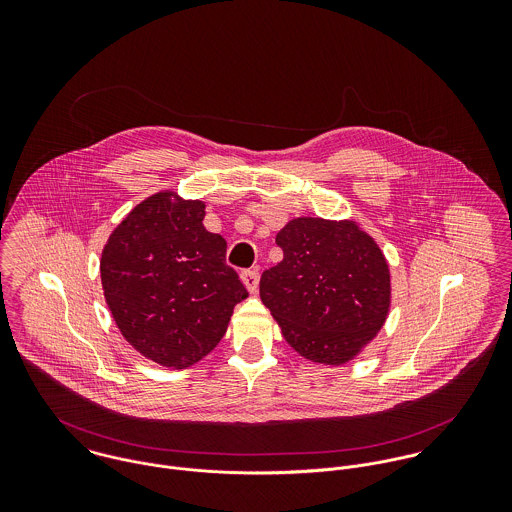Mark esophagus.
Here are the masks:
<instances>
[{
    "label": "esophagus",
    "mask_w": 512,
    "mask_h": 512,
    "mask_svg": "<svg viewBox=\"0 0 512 512\" xmlns=\"http://www.w3.org/2000/svg\"><path fill=\"white\" fill-rule=\"evenodd\" d=\"M240 280L244 282V286H246L248 292L256 293L258 284H260V274H258V270H244V272L240 274Z\"/></svg>",
    "instance_id": "esophagus-1"
}]
</instances>
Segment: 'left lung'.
Here are the masks:
<instances>
[{
	"label": "left lung",
	"instance_id": "1",
	"mask_svg": "<svg viewBox=\"0 0 512 512\" xmlns=\"http://www.w3.org/2000/svg\"><path fill=\"white\" fill-rule=\"evenodd\" d=\"M284 260L260 278V297L293 349L321 365L351 361L380 331L390 274L376 242L353 222L290 220L276 236Z\"/></svg>",
	"mask_w": 512,
	"mask_h": 512
}]
</instances>
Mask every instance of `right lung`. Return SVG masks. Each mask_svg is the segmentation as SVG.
Masks as SVG:
<instances>
[{
    "instance_id": "add662e5",
    "label": "right lung",
    "mask_w": 512,
    "mask_h": 512,
    "mask_svg": "<svg viewBox=\"0 0 512 512\" xmlns=\"http://www.w3.org/2000/svg\"><path fill=\"white\" fill-rule=\"evenodd\" d=\"M201 201L157 193L112 232L102 252L106 303L128 343L153 363L185 368L211 353L248 297L226 264V240L203 226Z\"/></svg>"
}]
</instances>
